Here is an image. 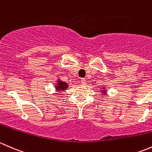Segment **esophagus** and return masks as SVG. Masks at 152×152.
<instances>
[{"instance_id":"esophagus-1","label":"esophagus","mask_w":152,"mask_h":152,"mask_svg":"<svg viewBox=\"0 0 152 152\" xmlns=\"http://www.w3.org/2000/svg\"><path fill=\"white\" fill-rule=\"evenodd\" d=\"M81 83H82L83 85H86V79L81 80Z\"/></svg>"}]
</instances>
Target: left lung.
Returning <instances> with one entry per match:
<instances>
[{
    "instance_id": "obj_1",
    "label": "left lung",
    "mask_w": 152,
    "mask_h": 152,
    "mask_svg": "<svg viewBox=\"0 0 152 152\" xmlns=\"http://www.w3.org/2000/svg\"><path fill=\"white\" fill-rule=\"evenodd\" d=\"M103 89H104V88H103ZM102 91H103V92H102V93H105V92H106V91H105V90H102Z\"/></svg>"
}]
</instances>
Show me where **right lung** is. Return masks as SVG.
<instances>
[{"label": "right lung", "instance_id": "obj_1", "mask_svg": "<svg viewBox=\"0 0 152 152\" xmlns=\"http://www.w3.org/2000/svg\"><path fill=\"white\" fill-rule=\"evenodd\" d=\"M56 88L57 89L58 91H64L68 88V85H67L66 83L64 82V81L60 80H58L57 84H56Z\"/></svg>", "mask_w": 152, "mask_h": 152}]
</instances>
